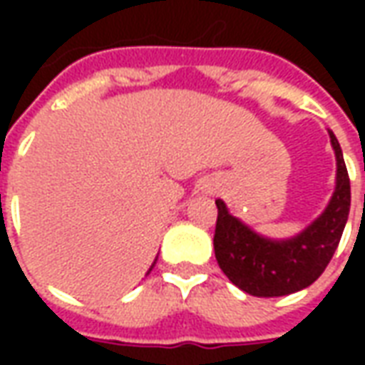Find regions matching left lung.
Segmentation results:
<instances>
[{
	"label": "left lung",
	"mask_w": 365,
	"mask_h": 365,
	"mask_svg": "<svg viewBox=\"0 0 365 365\" xmlns=\"http://www.w3.org/2000/svg\"><path fill=\"white\" fill-rule=\"evenodd\" d=\"M336 156V183L329 205L305 229L289 238H269L256 232L217 199L215 258L238 289L254 297H283L309 287L329 266L350 213V180L342 148L329 130Z\"/></svg>",
	"instance_id": "1"
}]
</instances>
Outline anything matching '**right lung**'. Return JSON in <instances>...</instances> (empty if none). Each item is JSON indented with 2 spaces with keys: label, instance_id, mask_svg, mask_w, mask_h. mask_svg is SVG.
<instances>
[{
  "label": "right lung",
  "instance_id": "right-lung-1",
  "mask_svg": "<svg viewBox=\"0 0 365 365\" xmlns=\"http://www.w3.org/2000/svg\"><path fill=\"white\" fill-rule=\"evenodd\" d=\"M156 260H158V256H156ZM156 260L152 262V266H150V269H148V272H146V275L150 274V272H152V268H154V266H156Z\"/></svg>",
  "mask_w": 365,
  "mask_h": 365
}]
</instances>
